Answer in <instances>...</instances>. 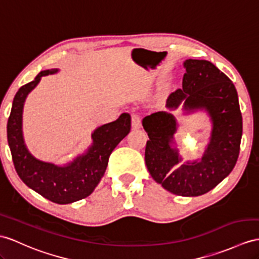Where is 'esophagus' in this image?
<instances>
[{"label":"esophagus","instance_id":"34e87169","mask_svg":"<svg viewBox=\"0 0 259 259\" xmlns=\"http://www.w3.org/2000/svg\"><path fill=\"white\" fill-rule=\"evenodd\" d=\"M141 121L142 118L138 114H132V127L134 130H137L141 127Z\"/></svg>","mask_w":259,"mask_h":259}]
</instances>
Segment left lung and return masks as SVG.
Instances as JSON below:
<instances>
[{"instance_id":"8db88e82","label":"left lung","mask_w":259,"mask_h":259,"mask_svg":"<svg viewBox=\"0 0 259 259\" xmlns=\"http://www.w3.org/2000/svg\"><path fill=\"white\" fill-rule=\"evenodd\" d=\"M182 89L167 99L166 106L176 110H205L211 117L210 143L202 158L179 165L182 158L174 147L177 121L171 113H153L143 119L149 141L145 162L153 179L163 188L182 197H198L215 188L228 177L238 158L243 133L242 113L237 92L228 75L207 60L188 59Z\"/></svg>"}]
</instances>
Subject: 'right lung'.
I'll return each mask as SVG.
<instances>
[{
	"label": "right lung",
	"instance_id": "obj_1",
	"mask_svg": "<svg viewBox=\"0 0 259 259\" xmlns=\"http://www.w3.org/2000/svg\"><path fill=\"white\" fill-rule=\"evenodd\" d=\"M57 71L58 69L40 71L33 81L16 92L8 121V142L15 170L24 184L52 202L68 204L87 198L99 185L113 149L130 133L131 115L123 113L116 121L98 127L92 133L93 142L87 153L66 166L35 158L24 143L23 106L28 93L38 84L41 77Z\"/></svg>",
	"mask_w": 259,
	"mask_h": 259
}]
</instances>
